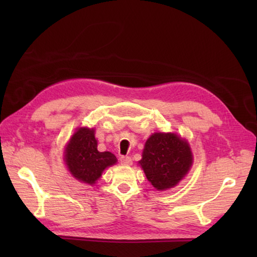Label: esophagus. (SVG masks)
Segmentation results:
<instances>
[{
    "mask_svg": "<svg viewBox=\"0 0 257 257\" xmlns=\"http://www.w3.org/2000/svg\"><path fill=\"white\" fill-rule=\"evenodd\" d=\"M120 163L123 166H132L133 159L128 156H122V157H120Z\"/></svg>",
    "mask_w": 257,
    "mask_h": 257,
    "instance_id": "obj_1",
    "label": "esophagus"
}]
</instances>
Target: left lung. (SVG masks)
Returning a JSON list of instances; mask_svg holds the SVG:
<instances>
[{
  "instance_id": "obj_1",
  "label": "left lung",
  "mask_w": 257,
  "mask_h": 257,
  "mask_svg": "<svg viewBox=\"0 0 257 257\" xmlns=\"http://www.w3.org/2000/svg\"><path fill=\"white\" fill-rule=\"evenodd\" d=\"M147 179L157 190L176 185L192 165L189 144L174 134H154L147 140L139 161Z\"/></svg>"
}]
</instances>
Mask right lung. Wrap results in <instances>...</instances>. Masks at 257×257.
Returning <instances> with one entry per match:
<instances>
[{"label":"right lung","mask_w":257,"mask_h":257,"mask_svg":"<svg viewBox=\"0 0 257 257\" xmlns=\"http://www.w3.org/2000/svg\"><path fill=\"white\" fill-rule=\"evenodd\" d=\"M65 162L68 170L79 181L94 184L107 167L117 162L111 152L97 150L94 129H77L65 150Z\"/></svg>","instance_id":"obj_1"}]
</instances>
